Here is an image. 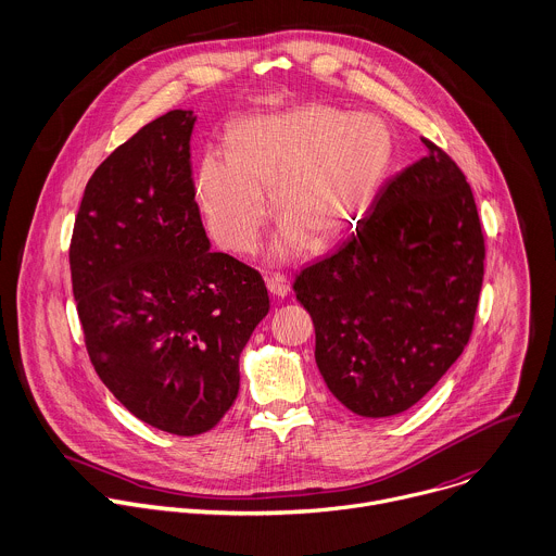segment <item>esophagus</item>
<instances>
[{
  "instance_id": "1",
  "label": "esophagus",
  "mask_w": 556,
  "mask_h": 556,
  "mask_svg": "<svg viewBox=\"0 0 556 556\" xmlns=\"http://www.w3.org/2000/svg\"><path fill=\"white\" fill-rule=\"evenodd\" d=\"M267 289H269V293L276 295V298H287L289 291H291V285H289V280H287L285 276L274 274V276L267 278Z\"/></svg>"
}]
</instances>
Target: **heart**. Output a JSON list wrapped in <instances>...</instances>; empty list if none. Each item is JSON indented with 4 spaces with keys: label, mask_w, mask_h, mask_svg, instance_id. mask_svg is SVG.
Returning <instances> with one entry per match:
<instances>
[{
    "label": "heart",
    "mask_w": 556,
    "mask_h": 556,
    "mask_svg": "<svg viewBox=\"0 0 556 556\" xmlns=\"http://www.w3.org/2000/svg\"><path fill=\"white\" fill-rule=\"evenodd\" d=\"M392 162V134L372 114L302 104L239 123L230 151H207L194 197L210 235L230 252L252 254L271 214L282 220L274 256L349 235L375 201Z\"/></svg>",
    "instance_id": "obj_1"
}]
</instances>
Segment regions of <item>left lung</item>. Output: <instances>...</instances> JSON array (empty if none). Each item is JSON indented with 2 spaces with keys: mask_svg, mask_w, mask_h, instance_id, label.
<instances>
[{
  "mask_svg": "<svg viewBox=\"0 0 556 556\" xmlns=\"http://www.w3.org/2000/svg\"><path fill=\"white\" fill-rule=\"evenodd\" d=\"M392 177L357 230L295 276L324 383L357 416L418 403L463 355L484 278L471 186L433 142Z\"/></svg>",
  "mask_w": 556,
  "mask_h": 556,
  "instance_id": "left-lung-1",
  "label": "left lung"
}]
</instances>
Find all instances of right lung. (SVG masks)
<instances>
[{
  "mask_svg": "<svg viewBox=\"0 0 556 556\" xmlns=\"http://www.w3.org/2000/svg\"><path fill=\"white\" fill-rule=\"evenodd\" d=\"M192 111L173 109L91 175L70 269L93 370L134 416L212 429L239 394L241 353L269 311L261 274L210 252L190 168Z\"/></svg>",
  "mask_w": 556,
  "mask_h": 556,
  "instance_id": "add662e5",
  "label": "right lung"
}]
</instances>
